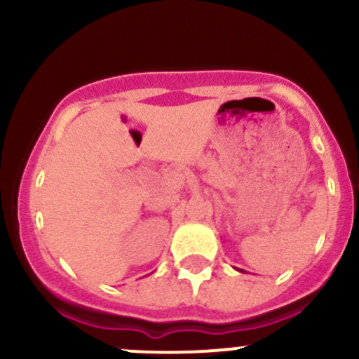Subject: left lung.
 Returning <instances> with one entry per match:
<instances>
[{
	"mask_svg": "<svg viewBox=\"0 0 359 359\" xmlns=\"http://www.w3.org/2000/svg\"><path fill=\"white\" fill-rule=\"evenodd\" d=\"M240 271H241V269H240Z\"/></svg>",
	"mask_w": 359,
	"mask_h": 359,
	"instance_id": "8db88e82",
	"label": "left lung"
}]
</instances>
